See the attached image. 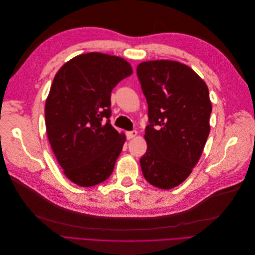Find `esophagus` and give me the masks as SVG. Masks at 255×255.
Instances as JSON below:
<instances>
[{"mask_svg":"<svg viewBox=\"0 0 255 255\" xmlns=\"http://www.w3.org/2000/svg\"><path fill=\"white\" fill-rule=\"evenodd\" d=\"M137 135V130H130V132H127V137L128 139H132Z\"/></svg>","mask_w":255,"mask_h":255,"instance_id":"obj_1","label":"esophagus"}]
</instances>
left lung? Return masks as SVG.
<instances>
[{"instance_id":"8db88e82","label":"left lung","mask_w":255,"mask_h":255,"mask_svg":"<svg viewBox=\"0 0 255 255\" xmlns=\"http://www.w3.org/2000/svg\"><path fill=\"white\" fill-rule=\"evenodd\" d=\"M137 76L149 117L142 174L153 186L171 189L191 173L210 134L208 88L192 69L173 60L144 61Z\"/></svg>"}]
</instances>
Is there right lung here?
<instances>
[{"label": "right lung", "instance_id": "obj_1", "mask_svg": "<svg viewBox=\"0 0 255 255\" xmlns=\"http://www.w3.org/2000/svg\"><path fill=\"white\" fill-rule=\"evenodd\" d=\"M132 73L123 58L92 52L69 60L53 80L47 134L64 173L79 186H95L114 170L126 136L111 125V95Z\"/></svg>", "mask_w": 255, "mask_h": 255}]
</instances>
